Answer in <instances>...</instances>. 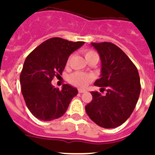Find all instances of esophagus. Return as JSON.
<instances>
[{"mask_svg":"<svg viewBox=\"0 0 155 155\" xmlns=\"http://www.w3.org/2000/svg\"><path fill=\"white\" fill-rule=\"evenodd\" d=\"M78 92H80V93H84V92H86V90L84 89V88H79V89H78Z\"/></svg>","mask_w":155,"mask_h":155,"instance_id":"obj_1","label":"esophagus"}]
</instances>
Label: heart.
I'll list each match as a JSON object with an SVG mask.
<instances>
[{"instance_id":"heart-1","label":"heart","mask_w":155,"mask_h":155,"mask_svg":"<svg viewBox=\"0 0 155 155\" xmlns=\"http://www.w3.org/2000/svg\"><path fill=\"white\" fill-rule=\"evenodd\" d=\"M84 57L86 60L89 61L93 58H97L99 59V56L97 52L93 51L92 50H87L84 51ZM71 60V57H69L67 62V64H69ZM92 75L87 73L80 72V71H76L70 75L69 77V81L71 84L75 85L76 87H85L87 84L92 80Z\"/></svg>"}]
</instances>
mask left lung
I'll list each match as a JSON object with an SVG mask.
<instances>
[{"instance_id": "1", "label": "left lung", "mask_w": 155, "mask_h": 155, "mask_svg": "<svg viewBox=\"0 0 155 155\" xmlns=\"http://www.w3.org/2000/svg\"><path fill=\"white\" fill-rule=\"evenodd\" d=\"M101 60V75L94 84L106 91L102 96L92 92L86 113L97 125L105 129L122 125L132 114L141 92L137 68L125 53L112 42H92Z\"/></svg>"}]
</instances>
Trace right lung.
Masks as SVG:
<instances>
[{
    "instance_id": "1",
    "label": "right lung",
    "mask_w": 155,
    "mask_h": 155,
    "mask_svg": "<svg viewBox=\"0 0 155 155\" xmlns=\"http://www.w3.org/2000/svg\"><path fill=\"white\" fill-rule=\"evenodd\" d=\"M84 43L51 38L26 57L20 75L21 87L25 104L36 118L48 121L60 117L77 95V89L71 85L64 84L60 90L51 81L62 75L68 57Z\"/></svg>"
}]
</instances>
